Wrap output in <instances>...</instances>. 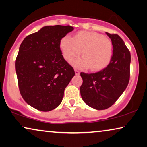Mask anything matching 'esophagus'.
<instances>
[{"instance_id": "esophagus-1", "label": "esophagus", "mask_w": 147, "mask_h": 147, "mask_svg": "<svg viewBox=\"0 0 147 147\" xmlns=\"http://www.w3.org/2000/svg\"><path fill=\"white\" fill-rule=\"evenodd\" d=\"M75 73H76V75H79L80 74V71L78 69H75Z\"/></svg>"}]
</instances>
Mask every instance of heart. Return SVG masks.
Masks as SVG:
<instances>
[{
    "mask_svg": "<svg viewBox=\"0 0 147 147\" xmlns=\"http://www.w3.org/2000/svg\"><path fill=\"white\" fill-rule=\"evenodd\" d=\"M63 57L71 61L80 54L84 57L73 61L76 67L92 71L102 69L109 64L113 53L111 40L96 32L79 31L74 37L66 35L60 41Z\"/></svg>",
    "mask_w": 147,
    "mask_h": 147,
    "instance_id": "heart-1",
    "label": "heart"
}]
</instances>
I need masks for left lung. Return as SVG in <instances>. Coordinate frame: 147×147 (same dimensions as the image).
Listing matches in <instances>:
<instances>
[{"mask_svg":"<svg viewBox=\"0 0 147 147\" xmlns=\"http://www.w3.org/2000/svg\"><path fill=\"white\" fill-rule=\"evenodd\" d=\"M113 45V55L107 67L94 74L81 72L80 94L84 102L96 110H105L115 103L130 80V53L117 34L106 33Z\"/></svg>","mask_w":147,"mask_h":147,"instance_id":"8db88e82","label":"left lung"}]
</instances>
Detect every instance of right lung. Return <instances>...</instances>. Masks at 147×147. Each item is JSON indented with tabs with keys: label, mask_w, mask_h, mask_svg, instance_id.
<instances>
[{
	"label": "right lung",
	"mask_w": 147,
	"mask_h": 147,
	"mask_svg": "<svg viewBox=\"0 0 147 147\" xmlns=\"http://www.w3.org/2000/svg\"><path fill=\"white\" fill-rule=\"evenodd\" d=\"M71 26H45L26 37L15 60L21 95L35 109L48 112L61 104L64 90L75 75L64 59L60 41Z\"/></svg>",
	"instance_id": "right-lung-1"
}]
</instances>
